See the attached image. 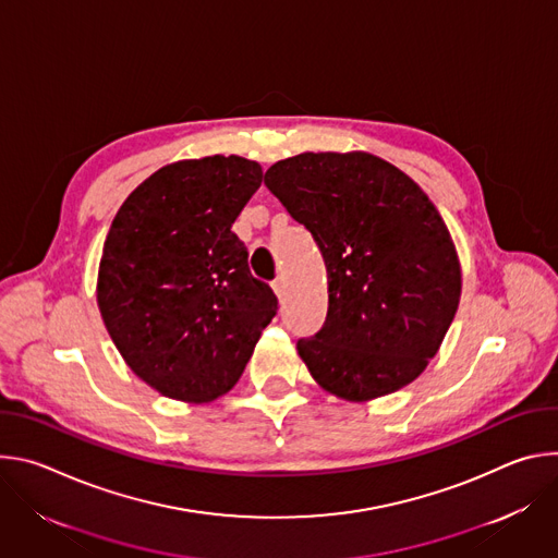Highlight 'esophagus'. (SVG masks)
Here are the masks:
<instances>
[{"label": "esophagus", "mask_w": 558, "mask_h": 558, "mask_svg": "<svg viewBox=\"0 0 558 558\" xmlns=\"http://www.w3.org/2000/svg\"><path fill=\"white\" fill-rule=\"evenodd\" d=\"M271 287H274V291H276L278 298L284 295V278H282V276H278V278L271 282Z\"/></svg>", "instance_id": "34e87169"}]
</instances>
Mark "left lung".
I'll return each instance as SVG.
<instances>
[{"label": "left lung", "instance_id": "8db88e82", "mask_svg": "<svg viewBox=\"0 0 558 558\" xmlns=\"http://www.w3.org/2000/svg\"><path fill=\"white\" fill-rule=\"evenodd\" d=\"M265 185L304 225L327 267L323 329L298 340L313 379L349 402L400 390L435 357L461 295V269L435 205L366 151H304Z\"/></svg>", "mask_w": 558, "mask_h": 558}]
</instances>
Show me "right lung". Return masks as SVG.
Wrapping results in <instances>:
<instances>
[{"label":"right lung","mask_w":558,"mask_h":558,"mask_svg":"<svg viewBox=\"0 0 558 558\" xmlns=\"http://www.w3.org/2000/svg\"><path fill=\"white\" fill-rule=\"evenodd\" d=\"M260 183L263 168L241 156L179 161L145 179L112 220L101 317L128 366L172 400L227 392L278 311L231 231Z\"/></svg>","instance_id":"right-lung-1"}]
</instances>
